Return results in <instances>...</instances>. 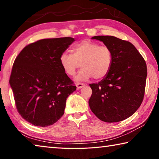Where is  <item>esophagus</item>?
I'll use <instances>...</instances> for the list:
<instances>
[{
  "mask_svg": "<svg viewBox=\"0 0 159 159\" xmlns=\"http://www.w3.org/2000/svg\"><path fill=\"white\" fill-rule=\"evenodd\" d=\"M85 85L84 84V83H77L76 84V88L78 90L80 89V88H82L83 87H84Z\"/></svg>",
  "mask_w": 159,
  "mask_h": 159,
  "instance_id": "34e87169",
  "label": "esophagus"
}]
</instances>
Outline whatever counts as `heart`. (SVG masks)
Segmentation results:
<instances>
[{
  "label": "heart",
  "mask_w": 159,
  "mask_h": 159,
  "mask_svg": "<svg viewBox=\"0 0 159 159\" xmlns=\"http://www.w3.org/2000/svg\"><path fill=\"white\" fill-rule=\"evenodd\" d=\"M60 62L65 73L73 76L80 66H83L76 77V81H84L93 76L96 80L105 78L111 70L113 53L109 47L84 40L75 45L72 54L64 52Z\"/></svg>",
  "instance_id": "obj_1"
}]
</instances>
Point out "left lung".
Here are the masks:
<instances>
[{
  "label": "left lung",
  "instance_id": "left-lung-1",
  "mask_svg": "<svg viewBox=\"0 0 159 159\" xmlns=\"http://www.w3.org/2000/svg\"><path fill=\"white\" fill-rule=\"evenodd\" d=\"M92 39L111 48L113 64L108 75L98 83L90 84L91 111L107 123L121 121L131 116L143 100L147 76L144 58L131 43L111 36Z\"/></svg>",
  "mask_w": 159,
  "mask_h": 159
}]
</instances>
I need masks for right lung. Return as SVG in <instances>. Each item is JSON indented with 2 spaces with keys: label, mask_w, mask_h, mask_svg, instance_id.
<instances>
[{
  "label": "right lung",
  "mask_w": 159,
  "mask_h": 159,
  "mask_svg": "<svg viewBox=\"0 0 159 159\" xmlns=\"http://www.w3.org/2000/svg\"><path fill=\"white\" fill-rule=\"evenodd\" d=\"M74 41L71 37L42 39L26 45L16 57L10 85L19 114L32 125L57 122L76 90L60 62L61 54Z\"/></svg>",
  "instance_id": "obj_1"
}]
</instances>
